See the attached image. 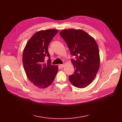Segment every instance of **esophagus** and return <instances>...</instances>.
<instances>
[{
	"instance_id": "obj_1",
	"label": "esophagus",
	"mask_w": 122,
	"mask_h": 122,
	"mask_svg": "<svg viewBox=\"0 0 122 122\" xmlns=\"http://www.w3.org/2000/svg\"><path fill=\"white\" fill-rule=\"evenodd\" d=\"M59 66H61V67H63L64 66V64H61V65H60Z\"/></svg>"
}]
</instances>
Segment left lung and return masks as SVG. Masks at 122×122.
Returning a JSON list of instances; mask_svg holds the SVG:
<instances>
[{
  "instance_id": "left-lung-1",
  "label": "left lung",
  "mask_w": 122,
  "mask_h": 122,
  "mask_svg": "<svg viewBox=\"0 0 122 122\" xmlns=\"http://www.w3.org/2000/svg\"><path fill=\"white\" fill-rule=\"evenodd\" d=\"M60 35L71 55L75 57L71 60L75 72L69 76V80L76 87L85 88L92 83L98 71L100 57L97 44L93 38L82 30H64Z\"/></svg>"
}]
</instances>
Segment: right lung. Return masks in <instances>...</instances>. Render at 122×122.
Returning <instances> with one entry per match:
<instances>
[{
  "mask_svg": "<svg viewBox=\"0 0 122 122\" xmlns=\"http://www.w3.org/2000/svg\"><path fill=\"white\" fill-rule=\"evenodd\" d=\"M58 31L41 30L35 33L26 43L23 54V63L29 81L40 88H45L53 82L58 68L51 64L48 47ZM46 56L49 57L44 62Z\"/></svg>",
  "mask_w": 122,
  "mask_h": 122,
  "instance_id": "add662e5",
  "label": "right lung"
}]
</instances>
